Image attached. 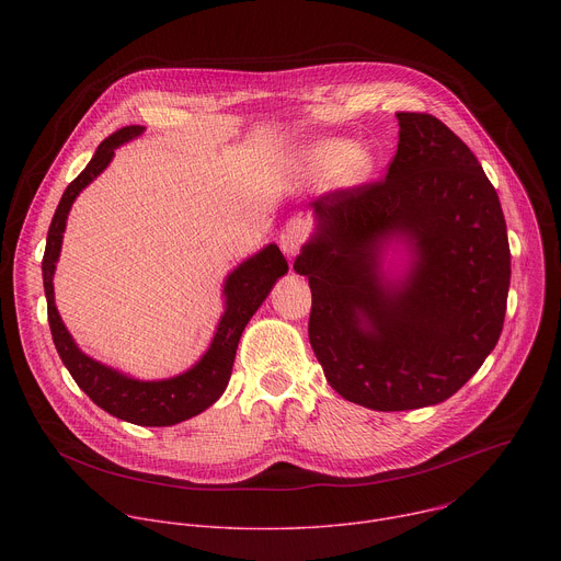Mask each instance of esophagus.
I'll use <instances>...</instances> for the list:
<instances>
[{"instance_id":"34e87169","label":"esophagus","mask_w":561,"mask_h":561,"mask_svg":"<svg viewBox=\"0 0 561 561\" xmlns=\"http://www.w3.org/2000/svg\"><path fill=\"white\" fill-rule=\"evenodd\" d=\"M308 234H310V226H308L306 219H301V217L290 219V221L284 226L282 234H279V247H282V251H284L286 255H297V253L301 251V247L306 244Z\"/></svg>"}]
</instances>
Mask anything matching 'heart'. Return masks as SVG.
Returning a JSON list of instances; mask_svg holds the SVG:
<instances>
[{
	"label": "heart",
	"instance_id": "1",
	"mask_svg": "<svg viewBox=\"0 0 561 561\" xmlns=\"http://www.w3.org/2000/svg\"><path fill=\"white\" fill-rule=\"evenodd\" d=\"M297 169L306 175L324 178L337 173L346 182H357L370 171V159L348 141L327 139L304 148L297 157Z\"/></svg>",
	"mask_w": 561,
	"mask_h": 561
}]
</instances>
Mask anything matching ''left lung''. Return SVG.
Returning <instances> with one entry per match:
<instances>
[{
  "label": "left lung",
  "mask_w": 561,
  "mask_h": 561,
  "mask_svg": "<svg viewBox=\"0 0 561 561\" xmlns=\"http://www.w3.org/2000/svg\"><path fill=\"white\" fill-rule=\"evenodd\" d=\"M383 180L319 195L295 260L308 277V340L329 383L373 411H413L455 394L495 348L511 286L497 191L472 150L428 113H397ZM410 247L388 283L380 251Z\"/></svg>",
  "instance_id": "1"
}]
</instances>
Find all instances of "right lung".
<instances>
[{"label": "right lung", "instance_id": "obj_1", "mask_svg": "<svg viewBox=\"0 0 561 561\" xmlns=\"http://www.w3.org/2000/svg\"><path fill=\"white\" fill-rule=\"evenodd\" d=\"M141 133L144 126H126L106 137L98 146L89 167L68 184L48 228L42 275L53 342L77 386L82 388L100 409H104L117 420L137 426H173L199 415L221 397L232 373L239 337H242L255 310L268 297L275 282L288 273V262L275 244H268L257 255L239 264L226 277V310L219 319L215 337L204 357L193 368L178 377L159 381L133 379L79 351L57 312L53 290V275L61 251L66 217L75 197L111 164L115 148L124 141L135 139Z\"/></svg>", "mask_w": 561, "mask_h": 561}]
</instances>
